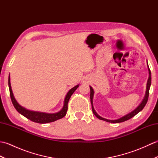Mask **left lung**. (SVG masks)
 Wrapping results in <instances>:
<instances>
[{
	"label": "left lung",
	"instance_id": "8db88e82",
	"mask_svg": "<svg viewBox=\"0 0 158 158\" xmlns=\"http://www.w3.org/2000/svg\"><path fill=\"white\" fill-rule=\"evenodd\" d=\"M148 69H149V79H148V81H147V83L146 93H145V97H144V99L143 100L142 102L140 103V105L137 106L135 110H132V112H130V113L127 114V115H126L125 116H123L122 117H121V118L115 119V120H110V119H106L105 118H102V117L99 116L98 114L96 113V112L95 111V110H94V106H93V97H94V90H93L92 87L90 86L89 87L90 88V101H91V104H92V112L96 115L97 118H98L99 119H101V120H104L107 122H110V123H120V122H125V121H127V120L131 119L134 116H135L137 113H139L140 110H142L143 109L146 105L147 100H148L149 94V88L151 86V83H152V75H151V71H150L149 66H148Z\"/></svg>",
	"mask_w": 158,
	"mask_h": 158
}]
</instances>
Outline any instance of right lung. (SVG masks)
Segmentation results:
<instances>
[{
    "mask_svg": "<svg viewBox=\"0 0 158 158\" xmlns=\"http://www.w3.org/2000/svg\"><path fill=\"white\" fill-rule=\"evenodd\" d=\"M9 88V92H10V96H11V99L13 106L15 108V109L18 111L22 114L23 116L26 117V118L31 120L32 122H34L39 123H46L49 122H53L55 121L60 119L64 117L66 114V111L68 110V102L69 101V99L70 96H72L74 92L79 87V85L74 87L72 89H70L69 92L65 97L64 102L63 108L60 110L59 112L56 113H42V112H38V111H32V110H30L28 109H26L22 106H20L18 102L16 101L14 96H13L11 83H10V76L9 77V81H8Z\"/></svg>",
    "mask_w": 158,
    "mask_h": 158,
    "instance_id": "1",
    "label": "right lung"
}]
</instances>
